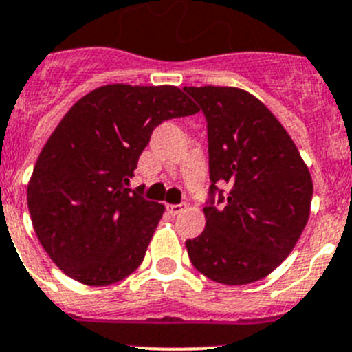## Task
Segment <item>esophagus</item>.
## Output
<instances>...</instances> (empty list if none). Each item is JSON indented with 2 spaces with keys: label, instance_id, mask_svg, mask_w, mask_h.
Instances as JSON below:
<instances>
[{
  "label": "esophagus",
  "instance_id": "1",
  "mask_svg": "<svg viewBox=\"0 0 352 352\" xmlns=\"http://www.w3.org/2000/svg\"><path fill=\"white\" fill-rule=\"evenodd\" d=\"M184 209H186L184 204H168L166 206V210L172 214V216H177V214H180Z\"/></svg>",
  "mask_w": 352,
  "mask_h": 352
}]
</instances>
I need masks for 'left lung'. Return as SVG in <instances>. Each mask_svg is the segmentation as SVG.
I'll list each match as a JSON object with an SVG mask.
<instances>
[{
    "mask_svg": "<svg viewBox=\"0 0 352 352\" xmlns=\"http://www.w3.org/2000/svg\"><path fill=\"white\" fill-rule=\"evenodd\" d=\"M184 91L206 115L210 175L206 230L186 241L189 261L218 283L258 282L285 261L305 230L310 172L283 125L250 91ZM225 184L227 194L219 189Z\"/></svg>",
    "mask_w": 352,
    "mask_h": 352,
    "instance_id": "8db88e82",
    "label": "left lung"
}]
</instances>
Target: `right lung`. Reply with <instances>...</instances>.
<instances>
[{
	"label": "right lung",
	"mask_w": 352,
	"mask_h": 352,
	"mask_svg": "<svg viewBox=\"0 0 352 352\" xmlns=\"http://www.w3.org/2000/svg\"><path fill=\"white\" fill-rule=\"evenodd\" d=\"M195 113L180 88L122 83L91 90L67 111L28 184L36 237L67 276L102 287L138 269L164 206L127 184L152 131Z\"/></svg>",
	"instance_id": "obj_1"
}]
</instances>
